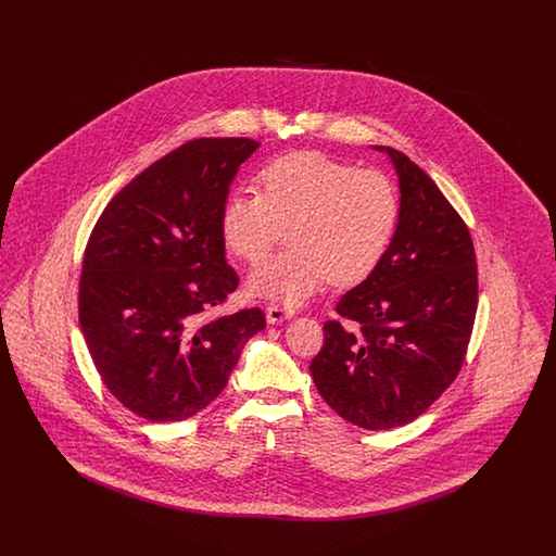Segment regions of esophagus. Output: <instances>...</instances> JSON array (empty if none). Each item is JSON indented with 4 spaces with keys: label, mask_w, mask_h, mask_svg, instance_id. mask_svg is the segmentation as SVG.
Instances as JSON below:
<instances>
[{
    "label": "esophagus",
    "mask_w": 556,
    "mask_h": 556,
    "mask_svg": "<svg viewBox=\"0 0 556 556\" xmlns=\"http://www.w3.org/2000/svg\"><path fill=\"white\" fill-rule=\"evenodd\" d=\"M291 317H293V311L281 306V304H270V306L266 308V320H268V325H279V323H283V320H288V318Z\"/></svg>",
    "instance_id": "1"
}]
</instances>
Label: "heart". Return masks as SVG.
I'll use <instances>...</instances> for the list:
<instances>
[{"label": "heart", "mask_w": 556, "mask_h": 556, "mask_svg": "<svg viewBox=\"0 0 556 556\" xmlns=\"http://www.w3.org/2000/svg\"><path fill=\"white\" fill-rule=\"evenodd\" d=\"M397 218L400 195L388 175L295 152L266 164L258 193L236 191L225 200L220 233L236 256L256 263L288 229L290 248L254 266L248 288L295 306L327 279L350 286L370 275L392 243Z\"/></svg>", "instance_id": "b5f03b06"}]
</instances>
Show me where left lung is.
Returning a JSON list of instances; mask_svg holds the SVG:
<instances>
[{"instance_id": "8db88e82", "label": "left lung", "mask_w": 556, "mask_h": 556, "mask_svg": "<svg viewBox=\"0 0 556 556\" xmlns=\"http://www.w3.org/2000/svg\"><path fill=\"white\" fill-rule=\"evenodd\" d=\"M396 170L400 218L392 243L327 320L311 363L318 394L370 431L410 424L442 396L465 361L477 311L471 233L435 181L402 152L372 146Z\"/></svg>"}]
</instances>
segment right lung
Segmentation results:
<instances>
[{
    "label": "right lung",
    "instance_id": "add662e5",
    "mask_svg": "<svg viewBox=\"0 0 556 556\" xmlns=\"http://www.w3.org/2000/svg\"><path fill=\"white\" fill-rule=\"evenodd\" d=\"M248 137H200L148 166L102 212L85 250L79 323L112 396L135 415L184 421L218 396L261 308L204 317L238 288L220 211Z\"/></svg>",
    "mask_w": 556,
    "mask_h": 556
}]
</instances>
